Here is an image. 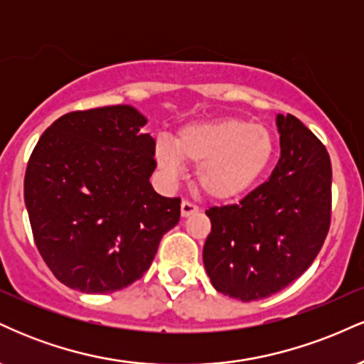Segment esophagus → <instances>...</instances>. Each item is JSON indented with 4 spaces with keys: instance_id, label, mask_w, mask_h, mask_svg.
<instances>
[{
    "instance_id": "34e87169",
    "label": "esophagus",
    "mask_w": 364,
    "mask_h": 364,
    "mask_svg": "<svg viewBox=\"0 0 364 364\" xmlns=\"http://www.w3.org/2000/svg\"><path fill=\"white\" fill-rule=\"evenodd\" d=\"M196 212H198V205L188 202V200H183L181 202V215L183 217H190V215L196 214Z\"/></svg>"
}]
</instances>
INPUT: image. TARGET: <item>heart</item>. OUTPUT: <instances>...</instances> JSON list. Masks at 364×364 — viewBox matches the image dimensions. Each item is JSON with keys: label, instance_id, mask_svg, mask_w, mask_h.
I'll use <instances>...</instances> for the list:
<instances>
[{"label": "heart", "instance_id": "heart-1", "mask_svg": "<svg viewBox=\"0 0 364 364\" xmlns=\"http://www.w3.org/2000/svg\"><path fill=\"white\" fill-rule=\"evenodd\" d=\"M275 156V139L260 123L240 118L202 121L183 127L176 140L156 141V161L168 181H176L185 161L196 164V183L210 198L245 195L265 176Z\"/></svg>", "mask_w": 364, "mask_h": 364}]
</instances>
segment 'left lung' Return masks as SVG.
Instances as JSON below:
<instances>
[{"mask_svg":"<svg viewBox=\"0 0 364 364\" xmlns=\"http://www.w3.org/2000/svg\"><path fill=\"white\" fill-rule=\"evenodd\" d=\"M281 159L269 181L235 205L212 207L203 265L229 298H269L301 275L321 250L332 212L327 149L292 114H277Z\"/></svg>","mask_w":364,"mask_h":364,"instance_id":"left-lung-1","label":"left lung"}]
</instances>
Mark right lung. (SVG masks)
Returning a JSON list of instances; mask_svg holds the SVG:
<instances>
[{"mask_svg":"<svg viewBox=\"0 0 364 364\" xmlns=\"http://www.w3.org/2000/svg\"><path fill=\"white\" fill-rule=\"evenodd\" d=\"M145 123L127 104L68 112L28 159L23 196L36 246L72 289L106 294L139 281L179 223L181 200L149 181L157 162Z\"/></svg>","mask_w":364,"mask_h":364,"instance_id":"add662e5","label":"right lung"}]
</instances>
